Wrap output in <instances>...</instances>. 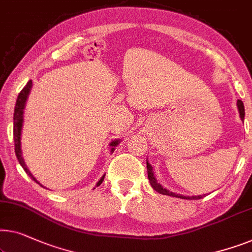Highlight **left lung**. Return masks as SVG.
Returning a JSON list of instances; mask_svg holds the SVG:
<instances>
[{
	"mask_svg": "<svg viewBox=\"0 0 252 252\" xmlns=\"http://www.w3.org/2000/svg\"><path fill=\"white\" fill-rule=\"evenodd\" d=\"M238 108H239V111H240V117L243 120L244 119V105H243V102L241 100H238ZM147 168H148V177H149V181H150V184L151 187L156 189L157 192L160 193V194H163V195H170V196H175V198H181V199H193V200H198V199H202L205 195H198V196H184V195H180V194H175V193L168 191V189H163L161 185H160L158 182H157L156 177L153 176V170H152V166L150 165L147 161Z\"/></svg>",
	"mask_w": 252,
	"mask_h": 252,
	"instance_id": "8db88e82",
	"label": "left lung"
}]
</instances>
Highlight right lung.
<instances>
[{
	"mask_svg": "<svg viewBox=\"0 0 252 252\" xmlns=\"http://www.w3.org/2000/svg\"><path fill=\"white\" fill-rule=\"evenodd\" d=\"M31 87H32V81H29L27 83V85L21 90V92L19 93L17 99V103H16V108H14V114H13V138H14V152H16V156L18 158V161L21 165V167L25 169V171L29 175V177L32 178V181H35L36 183H38L36 181V178L32 176L31 171L28 170L26 163L24 161L23 155H21V148H20V134H21V126H23V114H24V108H25V103H26L27 96L29 92H31ZM118 144V141H114L111 143L112 147H116ZM111 151H114V148L111 149ZM104 180V175L101 177V180L97 182V187L101 185L102 182ZM39 184V183H38ZM41 185V184H39ZM43 187V185H41Z\"/></svg>",
	"mask_w": 252,
	"mask_h": 252,
	"instance_id": "add662e5",
	"label": "right lung"
}]
</instances>
